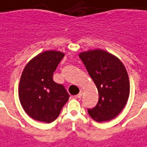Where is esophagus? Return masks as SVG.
<instances>
[{
    "instance_id": "34e87169",
    "label": "esophagus",
    "mask_w": 147,
    "mask_h": 147,
    "mask_svg": "<svg viewBox=\"0 0 147 147\" xmlns=\"http://www.w3.org/2000/svg\"><path fill=\"white\" fill-rule=\"evenodd\" d=\"M82 94H83V91L81 90V91H80L79 94H78L77 95L76 97H77V98H81L82 97Z\"/></svg>"
}]
</instances>
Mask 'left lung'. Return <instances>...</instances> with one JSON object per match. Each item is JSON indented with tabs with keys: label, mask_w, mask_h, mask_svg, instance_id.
Here are the masks:
<instances>
[{
	"label": "left lung",
	"mask_w": 147,
	"mask_h": 147,
	"mask_svg": "<svg viewBox=\"0 0 147 147\" xmlns=\"http://www.w3.org/2000/svg\"><path fill=\"white\" fill-rule=\"evenodd\" d=\"M79 57L97 86L98 102L88 114L98 122L114 118L126 106L129 94L128 74L122 61L102 49L82 52Z\"/></svg>",
	"instance_id": "8db88e82"
}]
</instances>
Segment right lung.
<instances>
[{"mask_svg": "<svg viewBox=\"0 0 147 147\" xmlns=\"http://www.w3.org/2000/svg\"><path fill=\"white\" fill-rule=\"evenodd\" d=\"M63 53L49 50L38 54L26 65L19 84V98L31 118L50 123L56 119L69 94L63 85L53 79V73L64 57Z\"/></svg>", "mask_w": 147, "mask_h": 147, "instance_id": "obj_1", "label": "right lung"}]
</instances>
